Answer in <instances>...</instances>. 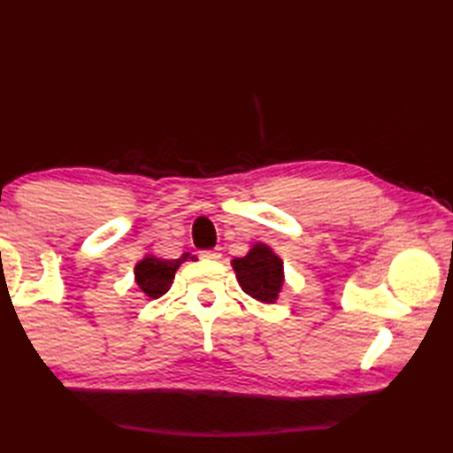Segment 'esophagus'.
I'll list each match as a JSON object with an SVG mask.
<instances>
[{"mask_svg": "<svg viewBox=\"0 0 453 453\" xmlns=\"http://www.w3.org/2000/svg\"><path fill=\"white\" fill-rule=\"evenodd\" d=\"M202 258H219L218 249H206V251H200Z\"/></svg>", "mask_w": 453, "mask_h": 453, "instance_id": "esophagus-1", "label": "esophagus"}]
</instances>
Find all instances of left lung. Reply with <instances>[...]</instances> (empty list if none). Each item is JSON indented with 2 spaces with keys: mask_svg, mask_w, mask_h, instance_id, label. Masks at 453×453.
<instances>
[{
  "mask_svg": "<svg viewBox=\"0 0 453 453\" xmlns=\"http://www.w3.org/2000/svg\"><path fill=\"white\" fill-rule=\"evenodd\" d=\"M232 265L237 274V282L245 294L265 303L276 302L284 284V265L280 257L273 253L271 247L257 243L245 257L234 258Z\"/></svg>",
  "mask_w": 453,
  "mask_h": 453,
  "instance_id": "obj_1",
  "label": "left lung"
}]
</instances>
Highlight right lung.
I'll use <instances>...</instances> for the list:
<instances>
[{
	"label": "right lung",
	"mask_w": 453,
	"mask_h": 453,
	"mask_svg": "<svg viewBox=\"0 0 453 453\" xmlns=\"http://www.w3.org/2000/svg\"><path fill=\"white\" fill-rule=\"evenodd\" d=\"M187 258L196 261V257H190V253H182L179 258H173V261L157 257H146L136 265V268H134L138 288L148 297H151V300H157V297H161L169 290L177 268L185 263Z\"/></svg>",
	"instance_id": "right-lung-1"
}]
</instances>
